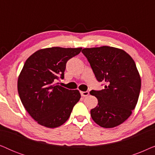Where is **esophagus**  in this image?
I'll use <instances>...</instances> for the list:
<instances>
[{"label":"esophagus","instance_id":"esophagus-1","mask_svg":"<svg viewBox=\"0 0 155 155\" xmlns=\"http://www.w3.org/2000/svg\"><path fill=\"white\" fill-rule=\"evenodd\" d=\"M80 94H81V96L82 97H87L89 95V92H87V91H86V92H80Z\"/></svg>","mask_w":155,"mask_h":155}]
</instances>
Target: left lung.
Returning <instances> with one entry per match:
<instances>
[{"mask_svg":"<svg viewBox=\"0 0 155 155\" xmlns=\"http://www.w3.org/2000/svg\"><path fill=\"white\" fill-rule=\"evenodd\" d=\"M99 82L101 90H92L98 105L91 110L93 120L103 128L119 126L128 118L137 104L141 79L135 61L124 50L111 46L85 48L82 51Z\"/></svg>","mask_w":155,"mask_h":155,"instance_id":"8db88e82","label":"left lung"}]
</instances>
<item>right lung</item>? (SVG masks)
Here are the masks:
<instances>
[{
	"mask_svg": "<svg viewBox=\"0 0 155 155\" xmlns=\"http://www.w3.org/2000/svg\"><path fill=\"white\" fill-rule=\"evenodd\" d=\"M82 48L51 47L38 50L25 61L18 77L20 100L29 115L46 128H57L68 119L80 100L78 90H71L54 82L64 78L67 61Z\"/></svg>",
	"mask_w": 155,
	"mask_h": 155,
	"instance_id": "add662e5",
	"label": "right lung"
}]
</instances>
